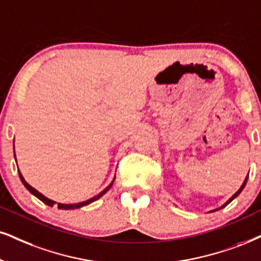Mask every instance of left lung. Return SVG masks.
I'll return each mask as SVG.
<instances>
[{
	"label": "left lung",
	"mask_w": 261,
	"mask_h": 261,
	"mask_svg": "<svg viewBox=\"0 0 261 261\" xmlns=\"http://www.w3.org/2000/svg\"><path fill=\"white\" fill-rule=\"evenodd\" d=\"M247 180H248V175H247V176H246V179H244L243 184H242V185H241V188H240L239 190H237V192H236V194H233L232 196H231V197H230L229 199H227V201H226V202H225V203H224L223 205H220V207H218V208H215V209H212V211H209V212H208V213H213V212H217V211H219V209H223L224 207H226V205H227V204H229V203H230V202H232V201H233V199H234V198H236V197H237V196H239V195L241 194V192H242V190L244 189V186H246V184H247Z\"/></svg>",
	"instance_id": "obj_1"
}]
</instances>
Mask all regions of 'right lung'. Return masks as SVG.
Wrapping results in <instances>:
<instances>
[{
    "mask_svg": "<svg viewBox=\"0 0 261 261\" xmlns=\"http://www.w3.org/2000/svg\"><path fill=\"white\" fill-rule=\"evenodd\" d=\"M14 159H15V151H14ZM18 173H19V178H20V180H21V182L22 184H24V186L25 188H27L29 191L31 192L32 195L34 196H36V197L38 198V199H41L42 202H43L44 204H47V205H49V207H53L54 204H58V208L59 209H77V208H81V207H85V205H88V204H91L92 202H94V201H96V199H99L101 197L102 195H105L106 192L109 191V190L111 189V186H112V184H114V181H115V178H114V180H112V181L110 182V184H109L108 186H106V188L102 190L101 192H99L98 195L96 196H94V197H92V198H89V199H87V201H83V202H79V203H70V204H67V203H58V202H56V201H53V199H50V198H48V197H46V196L44 195H42L40 191H37L36 189H34L32 188L31 185H29L27 181H25V179H24V176L21 175V173H20V170H18Z\"/></svg>",
    "mask_w": 261,
    "mask_h": 261,
    "instance_id": "1",
    "label": "right lung"
}]
</instances>
